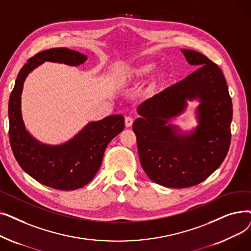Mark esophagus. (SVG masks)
Returning <instances> with one entry per match:
<instances>
[{"mask_svg":"<svg viewBox=\"0 0 251 251\" xmlns=\"http://www.w3.org/2000/svg\"><path fill=\"white\" fill-rule=\"evenodd\" d=\"M132 124H133V118L132 117H126L125 118V126L126 127H130V126H132Z\"/></svg>","mask_w":251,"mask_h":251,"instance_id":"esophagus-1","label":"esophagus"}]
</instances>
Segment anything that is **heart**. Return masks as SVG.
<instances>
[{
	"label": "heart",
	"mask_w": 251,
	"mask_h": 251,
	"mask_svg": "<svg viewBox=\"0 0 251 251\" xmlns=\"http://www.w3.org/2000/svg\"><path fill=\"white\" fill-rule=\"evenodd\" d=\"M153 68L152 64H143L139 67L135 68V69H130L126 72V77L128 79H132L137 75H141V74H146L149 73L150 71H151V69Z\"/></svg>",
	"instance_id": "1"
}]
</instances>
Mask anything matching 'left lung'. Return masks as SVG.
<instances>
[{
    "mask_svg": "<svg viewBox=\"0 0 251 251\" xmlns=\"http://www.w3.org/2000/svg\"><path fill=\"white\" fill-rule=\"evenodd\" d=\"M190 65L200 68L142 102L133 123L140 164L160 185L185 188L205 180L225 159L231 141L232 100L218 66L193 50H181ZM199 102L198 125L184 131L170 122L188 101Z\"/></svg>",
    "mask_w": 251,
    "mask_h": 251,
    "instance_id": "left-lung-1",
    "label": "left lung"
}]
</instances>
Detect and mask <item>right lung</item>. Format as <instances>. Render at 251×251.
<instances>
[{"mask_svg": "<svg viewBox=\"0 0 251 251\" xmlns=\"http://www.w3.org/2000/svg\"><path fill=\"white\" fill-rule=\"evenodd\" d=\"M86 60V55L67 48L38 52L21 68L9 100V137L16 161L37 182L59 190H75L94 179L109 142L125 127L124 117L111 115L100 121H91L61 144L44 143L30 134L23 121L21 96L24 81L45 62L79 66Z\"/></svg>", "mask_w": 251, "mask_h": 251, "instance_id": "obj_1", "label": "right lung"}]
</instances>
